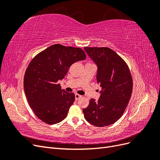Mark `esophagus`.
Wrapping results in <instances>:
<instances>
[{"mask_svg":"<svg viewBox=\"0 0 160 160\" xmlns=\"http://www.w3.org/2000/svg\"><path fill=\"white\" fill-rule=\"evenodd\" d=\"M75 99H76V100H78L79 98H81V95H79V94H77V93H75Z\"/></svg>","mask_w":160,"mask_h":160,"instance_id":"1","label":"esophagus"}]
</instances>
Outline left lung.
<instances>
[{"label":"left lung","mask_w":160,"mask_h":160,"mask_svg":"<svg viewBox=\"0 0 160 160\" xmlns=\"http://www.w3.org/2000/svg\"><path fill=\"white\" fill-rule=\"evenodd\" d=\"M98 67L97 82L100 85L99 99H91L83 109L91 124L104 127L122 117L132 93L133 81L129 67L122 58L108 47H84Z\"/></svg>","instance_id":"8db88e82"}]
</instances>
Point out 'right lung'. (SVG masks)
Returning a JSON list of instances; mask_svg holds the SVG:
<instances>
[{
  "label": "right lung",
  "instance_id": "obj_1",
  "mask_svg": "<svg viewBox=\"0 0 160 160\" xmlns=\"http://www.w3.org/2000/svg\"><path fill=\"white\" fill-rule=\"evenodd\" d=\"M85 58L80 48L60 44L47 48L33 58L24 77V90L38 119L55 124L66 118L75 95L61 89L58 81L65 78L72 64Z\"/></svg>",
  "mask_w": 160,
  "mask_h": 160
}]
</instances>
